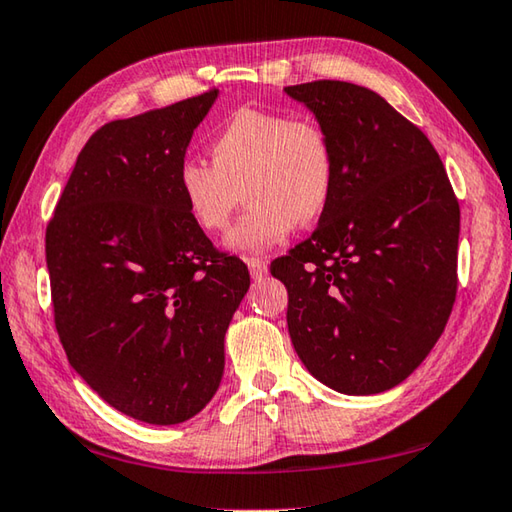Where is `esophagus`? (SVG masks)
Returning a JSON list of instances; mask_svg holds the SVG:
<instances>
[{
	"label": "esophagus",
	"instance_id": "obj_1",
	"mask_svg": "<svg viewBox=\"0 0 512 512\" xmlns=\"http://www.w3.org/2000/svg\"><path fill=\"white\" fill-rule=\"evenodd\" d=\"M246 264H248L250 275H253V280H262V277L268 273V262L262 257H248Z\"/></svg>",
	"mask_w": 512,
	"mask_h": 512
}]
</instances>
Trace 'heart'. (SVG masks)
Returning <instances> with one entry per match:
<instances>
[{
  "mask_svg": "<svg viewBox=\"0 0 512 512\" xmlns=\"http://www.w3.org/2000/svg\"><path fill=\"white\" fill-rule=\"evenodd\" d=\"M212 163L194 156L176 167V190L194 226L219 235L244 188L246 215L230 230L235 253H262L300 224L318 219L336 185L327 127L309 116L239 109L210 141Z\"/></svg>",
  "mask_w": 512,
  "mask_h": 512,
  "instance_id": "b5f03b06",
  "label": "heart"
}]
</instances>
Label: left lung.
I'll return each instance as SVG.
<instances>
[{"instance_id": "1", "label": "left lung", "mask_w": 512, "mask_h": 512, "mask_svg": "<svg viewBox=\"0 0 512 512\" xmlns=\"http://www.w3.org/2000/svg\"><path fill=\"white\" fill-rule=\"evenodd\" d=\"M327 127L336 185L313 235L277 257L304 367L367 396L421 365L457 297L459 201L421 129L376 91L340 80L286 87Z\"/></svg>"}]
</instances>
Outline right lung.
<instances>
[{
  "mask_svg": "<svg viewBox=\"0 0 512 512\" xmlns=\"http://www.w3.org/2000/svg\"><path fill=\"white\" fill-rule=\"evenodd\" d=\"M217 89L111 120L89 138L46 226L55 329L102 401L152 425L215 396L246 264L194 226L176 167Z\"/></svg>",
  "mask_w": 512,
  "mask_h": 512,
  "instance_id": "1",
  "label": "right lung"
}]
</instances>
